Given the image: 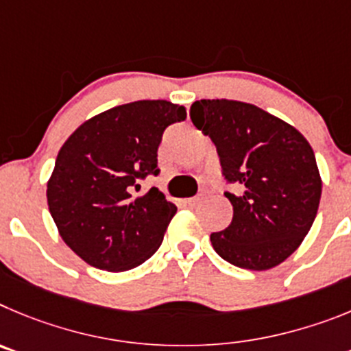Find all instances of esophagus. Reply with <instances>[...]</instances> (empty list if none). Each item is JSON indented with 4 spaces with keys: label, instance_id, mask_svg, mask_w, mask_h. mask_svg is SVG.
I'll return each mask as SVG.
<instances>
[{
    "label": "esophagus",
    "instance_id": "obj_1",
    "mask_svg": "<svg viewBox=\"0 0 351 351\" xmlns=\"http://www.w3.org/2000/svg\"><path fill=\"white\" fill-rule=\"evenodd\" d=\"M201 201H203V197H201V195H195V197L185 199V203H187L189 206H197V204L201 203Z\"/></svg>",
    "mask_w": 351,
    "mask_h": 351
}]
</instances>
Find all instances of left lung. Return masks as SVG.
I'll return each mask as SVG.
<instances>
[{"label": "left lung", "instance_id": "obj_1", "mask_svg": "<svg viewBox=\"0 0 351 351\" xmlns=\"http://www.w3.org/2000/svg\"><path fill=\"white\" fill-rule=\"evenodd\" d=\"M192 124L217 147L232 222L211 232L215 252L232 266L266 271L298 250L317 217L322 178L313 148L295 128L258 106L201 99Z\"/></svg>", "mask_w": 351, "mask_h": 351}]
</instances>
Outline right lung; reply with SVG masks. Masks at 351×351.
Masks as SVG:
<instances>
[{
  "label": "right lung",
  "instance_id": "right-lung-1",
  "mask_svg": "<svg viewBox=\"0 0 351 351\" xmlns=\"http://www.w3.org/2000/svg\"><path fill=\"white\" fill-rule=\"evenodd\" d=\"M187 110L145 99L85 121L64 141L47 183V203L62 241L89 266L128 271L160 246L176 206L159 189L132 197L147 175H159L157 148Z\"/></svg>",
  "mask_w": 351,
  "mask_h": 351
}]
</instances>
